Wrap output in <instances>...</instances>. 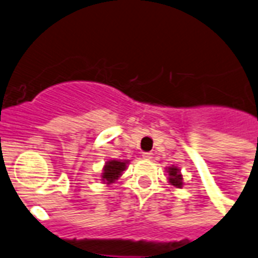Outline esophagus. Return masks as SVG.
<instances>
[{
	"mask_svg": "<svg viewBox=\"0 0 258 258\" xmlns=\"http://www.w3.org/2000/svg\"><path fill=\"white\" fill-rule=\"evenodd\" d=\"M143 159L152 160L153 159V153L152 152H143Z\"/></svg>",
	"mask_w": 258,
	"mask_h": 258,
	"instance_id": "obj_1",
	"label": "esophagus"
}]
</instances>
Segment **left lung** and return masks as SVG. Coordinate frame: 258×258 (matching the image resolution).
<instances>
[{"label":"left lung","instance_id":"8db88e82","mask_svg":"<svg viewBox=\"0 0 258 258\" xmlns=\"http://www.w3.org/2000/svg\"><path fill=\"white\" fill-rule=\"evenodd\" d=\"M168 174H169V178L168 179H169L170 185L181 189L183 185V181H182V174H181L178 168H177V166H170V168H168Z\"/></svg>","mask_w":258,"mask_h":258}]
</instances>
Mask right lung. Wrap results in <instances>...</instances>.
<instances>
[{
    "instance_id": "obj_1",
    "label": "right lung",
    "mask_w": 258,
    "mask_h": 258,
    "mask_svg": "<svg viewBox=\"0 0 258 258\" xmlns=\"http://www.w3.org/2000/svg\"><path fill=\"white\" fill-rule=\"evenodd\" d=\"M128 161H119V160H109L103 166V173H102V181L107 185L114 183L119 177L122 176V172L127 168Z\"/></svg>"
}]
</instances>
